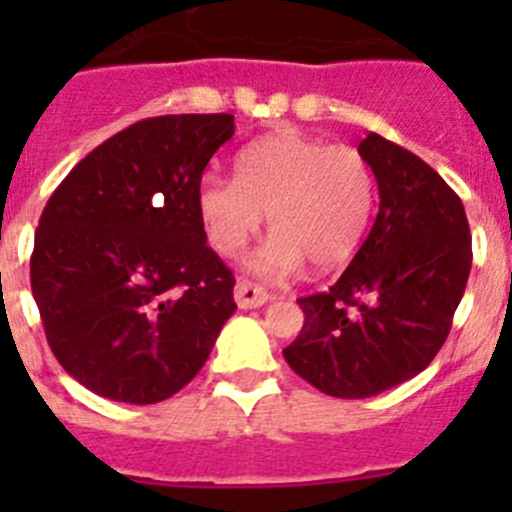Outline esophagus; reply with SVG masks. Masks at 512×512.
I'll use <instances>...</instances> for the list:
<instances>
[{
    "label": "esophagus",
    "instance_id": "1",
    "mask_svg": "<svg viewBox=\"0 0 512 512\" xmlns=\"http://www.w3.org/2000/svg\"><path fill=\"white\" fill-rule=\"evenodd\" d=\"M233 295H235V302H238V307H241V310L261 307V305H266V302L271 300V295H269V292H266L264 287L248 282V279H238Z\"/></svg>",
    "mask_w": 512,
    "mask_h": 512
}]
</instances>
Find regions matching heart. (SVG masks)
<instances>
[{"label":"heart","mask_w":512,"mask_h":512,"mask_svg":"<svg viewBox=\"0 0 512 512\" xmlns=\"http://www.w3.org/2000/svg\"><path fill=\"white\" fill-rule=\"evenodd\" d=\"M372 202V171L356 148L302 133L266 135L243 148L235 179L212 171L200 182L202 220L223 256L241 253L269 215L274 238L251 261L261 274H292L305 261L320 271L346 264Z\"/></svg>","instance_id":"b5f03b06"}]
</instances>
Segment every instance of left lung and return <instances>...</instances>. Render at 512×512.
Returning a JSON list of instances; mask_svg holds the SVG:
<instances>
[{
    "label": "left lung",
    "mask_w": 512,
    "mask_h": 512,
    "mask_svg": "<svg viewBox=\"0 0 512 512\" xmlns=\"http://www.w3.org/2000/svg\"><path fill=\"white\" fill-rule=\"evenodd\" d=\"M359 153L377 179V220L341 279L297 300L305 325L284 348L305 382L343 400L392 390L431 364L472 269L467 212L454 189L377 133Z\"/></svg>",
    "instance_id": "8db88e82"
}]
</instances>
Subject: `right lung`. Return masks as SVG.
<instances>
[{
	"instance_id": "1",
	"label": "right lung",
	"mask_w": 512,
	"mask_h": 512,
	"mask_svg": "<svg viewBox=\"0 0 512 512\" xmlns=\"http://www.w3.org/2000/svg\"><path fill=\"white\" fill-rule=\"evenodd\" d=\"M233 133V115L140 120L81 158L45 205L35 305L56 359L94 395H176L235 312L233 271L200 212L202 171Z\"/></svg>"
}]
</instances>
